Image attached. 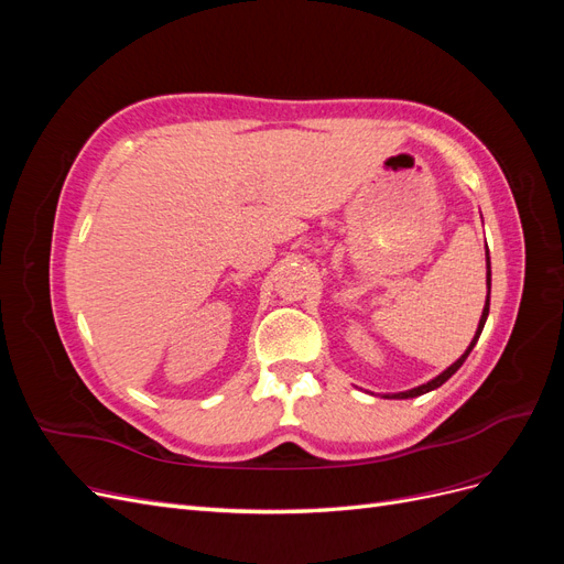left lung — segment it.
<instances>
[{"instance_id": "1", "label": "left lung", "mask_w": 564, "mask_h": 564, "mask_svg": "<svg viewBox=\"0 0 564 564\" xmlns=\"http://www.w3.org/2000/svg\"><path fill=\"white\" fill-rule=\"evenodd\" d=\"M487 289L491 292V270H489V256H487ZM487 315H489V294H487V301H485V311H482V317H480V324H477V332H475V336H473V340H470V346L466 348V352L458 357V360L452 365V367H447L445 371L440 373V377H435V379H431L429 383H423V386H416V388H412V390H404V392H392V395H383V398H395V400H406V398H419V395H423V392H431V390H435V388H440L442 383L445 381H449L454 373L460 369V365L466 362V357L470 355V350L475 348V344H477V338H480V334H482V329H485V322H487Z\"/></svg>"}]
</instances>
